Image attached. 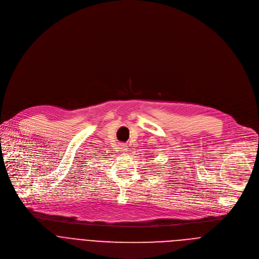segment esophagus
I'll list each match as a JSON object with an SVG mask.
<instances>
[{"mask_svg": "<svg viewBox=\"0 0 259 259\" xmlns=\"http://www.w3.org/2000/svg\"><path fill=\"white\" fill-rule=\"evenodd\" d=\"M120 150H121V152L126 153V152L128 151V145H127V144H124V143L120 144Z\"/></svg>", "mask_w": 259, "mask_h": 259, "instance_id": "obj_1", "label": "esophagus"}]
</instances>
